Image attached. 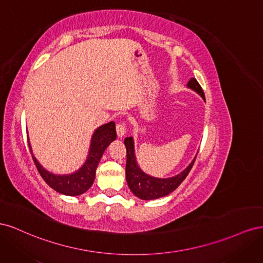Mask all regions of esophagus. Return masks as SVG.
Masks as SVG:
<instances>
[{"label":"esophagus","mask_w":263,"mask_h":263,"mask_svg":"<svg viewBox=\"0 0 263 263\" xmlns=\"http://www.w3.org/2000/svg\"><path fill=\"white\" fill-rule=\"evenodd\" d=\"M116 133L118 137H123L124 135L126 134V124L125 122H119L116 125Z\"/></svg>","instance_id":"obj_1"}]
</instances>
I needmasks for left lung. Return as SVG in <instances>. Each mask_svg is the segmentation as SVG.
Listing matches in <instances>:
<instances>
[{
    "mask_svg": "<svg viewBox=\"0 0 263 263\" xmlns=\"http://www.w3.org/2000/svg\"><path fill=\"white\" fill-rule=\"evenodd\" d=\"M187 86L196 91L205 100V94L200 83L196 79H191L187 83ZM125 146L127 150V162H126V180L132 192L141 200H155L158 197H162L170 194L172 191L176 190L183 182L189 172L192 169L195 162V159L187 168L181 172L178 176L169 179H156L149 177L142 172L135 160L134 153V141L132 137L125 138Z\"/></svg>",
    "mask_w": 263,
    "mask_h": 263,
    "instance_id": "obj_1",
    "label": "left lung"
}]
</instances>
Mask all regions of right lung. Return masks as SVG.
Segmentation results:
<instances>
[{
    "label": "right lung",
    "instance_id": "right-lung-1",
    "mask_svg": "<svg viewBox=\"0 0 263 263\" xmlns=\"http://www.w3.org/2000/svg\"><path fill=\"white\" fill-rule=\"evenodd\" d=\"M115 138L116 129L114 122L101 126L100 128L95 130L92 137L90 154L86 159V162L80 170H78L76 173L69 174V176H54V174L49 173L37 162L34 156L31 157H33L34 163L39 174L51 189L61 194L69 196L80 195L89 190L93 184L95 171H97L102 155L110 142L115 140Z\"/></svg>",
    "mask_w": 263,
    "mask_h": 263
}]
</instances>
